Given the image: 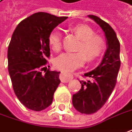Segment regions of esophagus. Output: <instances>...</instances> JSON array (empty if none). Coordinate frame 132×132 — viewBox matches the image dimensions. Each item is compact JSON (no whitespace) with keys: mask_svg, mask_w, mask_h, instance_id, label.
Wrapping results in <instances>:
<instances>
[{"mask_svg":"<svg viewBox=\"0 0 132 132\" xmlns=\"http://www.w3.org/2000/svg\"><path fill=\"white\" fill-rule=\"evenodd\" d=\"M60 79L61 82L63 83H68L69 81H70L72 79H73V75L67 72H61L60 75Z\"/></svg>","mask_w":132,"mask_h":132,"instance_id":"obj_1","label":"esophagus"}]
</instances>
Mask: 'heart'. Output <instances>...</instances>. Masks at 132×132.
I'll use <instances>...</instances> for the list:
<instances>
[{
  "instance_id": "heart-1",
  "label": "heart",
  "mask_w": 132,
  "mask_h": 132,
  "mask_svg": "<svg viewBox=\"0 0 132 132\" xmlns=\"http://www.w3.org/2000/svg\"><path fill=\"white\" fill-rule=\"evenodd\" d=\"M73 32L80 38L76 52H63L56 57L55 66L62 71L72 72L82 66L86 60L91 62L100 56L105 48L103 37L95 35V31L86 25H77L73 27ZM49 43L55 51H59L61 47L60 32L55 29L49 35Z\"/></svg>"
}]
</instances>
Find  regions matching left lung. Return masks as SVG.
Here are the masks:
<instances>
[{
	"label": "left lung",
	"instance_id": "8db88e82",
	"mask_svg": "<svg viewBox=\"0 0 132 132\" xmlns=\"http://www.w3.org/2000/svg\"><path fill=\"white\" fill-rule=\"evenodd\" d=\"M101 27L105 33L107 49L100 65L84 74L90 77L81 80V89L72 96V104L79 112L91 114L97 112L106 103L117 83L120 67V42L111 26L95 15H88Z\"/></svg>",
	"mask_w": 132,
	"mask_h": 132
}]
</instances>
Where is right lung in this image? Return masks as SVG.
<instances>
[{
    "instance_id": "1",
    "label": "right lung",
    "mask_w": 132,
    "mask_h": 132,
    "mask_svg": "<svg viewBox=\"0 0 132 132\" xmlns=\"http://www.w3.org/2000/svg\"><path fill=\"white\" fill-rule=\"evenodd\" d=\"M66 19L37 12L22 20L12 34L7 54L12 87L20 103L33 111H42L52 104L60 83V72L44 69L50 55L49 33Z\"/></svg>"
}]
</instances>
